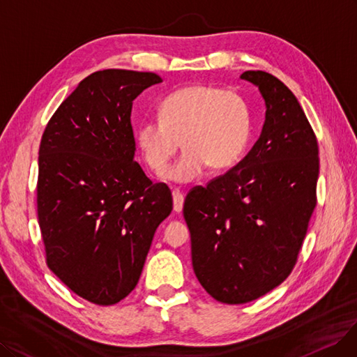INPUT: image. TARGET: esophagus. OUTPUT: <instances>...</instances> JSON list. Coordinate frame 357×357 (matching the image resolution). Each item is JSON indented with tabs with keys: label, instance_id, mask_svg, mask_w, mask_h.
<instances>
[{
	"label": "esophagus",
	"instance_id": "esophagus-1",
	"mask_svg": "<svg viewBox=\"0 0 357 357\" xmlns=\"http://www.w3.org/2000/svg\"><path fill=\"white\" fill-rule=\"evenodd\" d=\"M172 194H174V211L181 212L182 206H183V197H185V192L179 191V190H174V191H172Z\"/></svg>",
	"mask_w": 357,
	"mask_h": 357
}]
</instances>
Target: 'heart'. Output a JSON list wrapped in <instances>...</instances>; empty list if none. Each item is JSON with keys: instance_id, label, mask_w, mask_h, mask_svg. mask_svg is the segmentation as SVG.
Returning a JSON list of instances; mask_svg holds the SVG:
<instances>
[{"instance_id": "b5f03b06", "label": "heart", "mask_w": 357, "mask_h": 357, "mask_svg": "<svg viewBox=\"0 0 357 357\" xmlns=\"http://www.w3.org/2000/svg\"><path fill=\"white\" fill-rule=\"evenodd\" d=\"M249 136L250 112L243 98L220 87L195 84L165 98L160 119H145L137 126L136 144L146 166L158 174L182 141L185 151L162 178L188 183L209 166L222 170L236 165Z\"/></svg>"}]
</instances>
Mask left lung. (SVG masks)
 I'll return each instance as SVG.
<instances>
[{"mask_svg": "<svg viewBox=\"0 0 357 357\" xmlns=\"http://www.w3.org/2000/svg\"><path fill=\"white\" fill-rule=\"evenodd\" d=\"M241 79L266 102L261 135L225 175L183 203L195 278L225 304L266 295L291 274L316 208L319 148L292 91L264 71Z\"/></svg>", "mask_w": 357, "mask_h": 357, "instance_id": "8db88e82", "label": "left lung"}]
</instances>
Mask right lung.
I'll list each match as a JSON object with an SVG mask.
<instances>
[{
	"instance_id": "1",
	"label": "right lung",
	"mask_w": 357,
	"mask_h": 357,
	"mask_svg": "<svg viewBox=\"0 0 357 357\" xmlns=\"http://www.w3.org/2000/svg\"><path fill=\"white\" fill-rule=\"evenodd\" d=\"M163 79L154 73L90 74L56 109L38 157V224L49 268L98 305L128 296L157 227L172 212L166 183L135 162L133 100Z\"/></svg>"
}]
</instances>
